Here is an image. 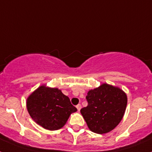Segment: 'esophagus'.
I'll list each match as a JSON object with an SVG mask.
<instances>
[{
  "instance_id": "34e87169",
  "label": "esophagus",
  "mask_w": 152,
  "mask_h": 152,
  "mask_svg": "<svg viewBox=\"0 0 152 152\" xmlns=\"http://www.w3.org/2000/svg\"><path fill=\"white\" fill-rule=\"evenodd\" d=\"M76 107H77V110L80 111V109H81V105H80V104H77V105L76 106Z\"/></svg>"
}]
</instances>
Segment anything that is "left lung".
Here are the masks:
<instances>
[{
  "instance_id": "1",
  "label": "left lung",
  "mask_w": 152,
  "mask_h": 152,
  "mask_svg": "<svg viewBox=\"0 0 152 152\" xmlns=\"http://www.w3.org/2000/svg\"><path fill=\"white\" fill-rule=\"evenodd\" d=\"M88 106L80 110L90 130L98 134L112 131L123 119L127 105L126 94L119 88L102 84L88 91Z\"/></svg>"
}]
</instances>
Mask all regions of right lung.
I'll return each instance as SVG.
<instances>
[{"label": "right lung", "instance_id": "right-lung-1", "mask_svg": "<svg viewBox=\"0 0 152 152\" xmlns=\"http://www.w3.org/2000/svg\"><path fill=\"white\" fill-rule=\"evenodd\" d=\"M28 112L37 124L45 129L57 130L64 126L70 114L77 109L58 88L41 86L28 97Z\"/></svg>", "mask_w": 152, "mask_h": 152}]
</instances>
